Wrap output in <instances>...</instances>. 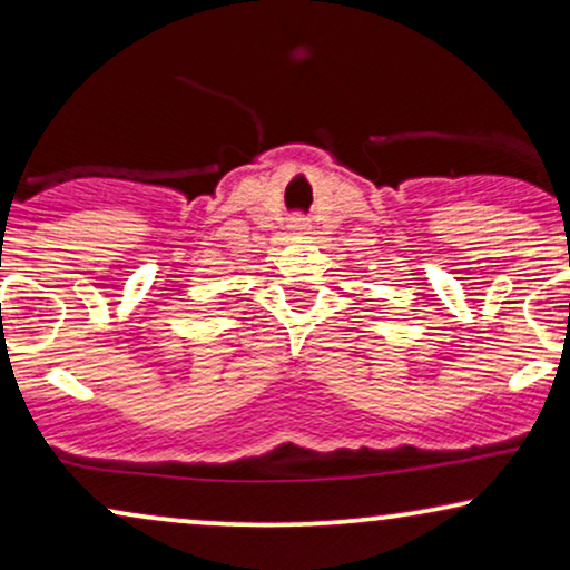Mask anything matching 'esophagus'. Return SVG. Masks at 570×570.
Returning a JSON list of instances; mask_svg holds the SVG:
<instances>
[{"mask_svg":"<svg viewBox=\"0 0 570 570\" xmlns=\"http://www.w3.org/2000/svg\"><path fill=\"white\" fill-rule=\"evenodd\" d=\"M287 228L295 230V233H303V230H308V228H311V223H308V217H306V215L295 213V215L291 217V223H287Z\"/></svg>","mask_w":570,"mask_h":570,"instance_id":"obj_1","label":"esophagus"}]
</instances>
